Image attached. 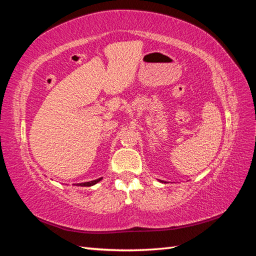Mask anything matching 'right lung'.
Listing matches in <instances>:
<instances>
[{
  "label": "right lung",
  "instance_id": "obj_1",
  "mask_svg": "<svg viewBox=\"0 0 256 256\" xmlns=\"http://www.w3.org/2000/svg\"><path fill=\"white\" fill-rule=\"evenodd\" d=\"M102 178H98L96 180H91V182H81V184H76V186H81V187H91L96 184V182H99Z\"/></svg>",
  "mask_w": 256,
  "mask_h": 256
}]
</instances>
